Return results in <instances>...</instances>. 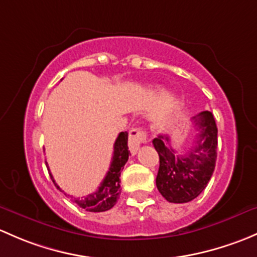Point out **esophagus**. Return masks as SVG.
Wrapping results in <instances>:
<instances>
[{
	"instance_id": "34e87169",
	"label": "esophagus",
	"mask_w": 257,
	"mask_h": 257,
	"mask_svg": "<svg viewBox=\"0 0 257 257\" xmlns=\"http://www.w3.org/2000/svg\"><path fill=\"white\" fill-rule=\"evenodd\" d=\"M145 142H147V132L145 131V128L137 127L132 128L131 131H130L128 147L132 155H136L137 150H139L140 146H141L142 144H145Z\"/></svg>"
}]
</instances>
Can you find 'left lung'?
<instances>
[{"mask_svg":"<svg viewBox=\"0 0 257 257\" xmlns=\"http://www.w3.org/2000/svg\"><path fill=\"white\" fill-rule=\"evenodd\" d=\"M199 134L194 146L184 156L168 145L169 137L158 136L152 141L160 156L156 186L169 203H188L207 187L216 162L218 127L210 111L193 117Z\"/></svg>","mask_w":257,"mask_h":257,"instance_id":"left-lung-1","label":"left lung"}]
</instances>
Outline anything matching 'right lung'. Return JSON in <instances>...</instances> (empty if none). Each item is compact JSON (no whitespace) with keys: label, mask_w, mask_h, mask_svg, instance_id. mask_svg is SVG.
<instances>
[{"label":"right lung","mask_w":257,"mask_h":257,"mask_svg":"<svg viewBox=\"0 0 257 257\" xmlns=\"http://www.w3.org/2000/svg\"><path fill=\"white\" fill-rule=\"evenodd\" d=\"M127 140L128 134L126 131L121 132L117 136V139H116L115 145H113V156L112 161H111L110 168L109 171H107L106 176H105L104 181L101 182L100 187L97 188L96 192L81 198H74L73 195H68L67 193L63 192L59 188V186L55 183V181L53 179V176L49 172L53 183L55 184V187H57L60 192L64 193V194L67 195V197H69L75 204H78L80 208L85 209L86 211L100 213V211L109 210V209H111L116 204V202H117L118 199V195H120L121 193V171L123 169L125 163L127 162L130 156Z\"/></svg>","instance_id":"right-lung-1"}]
</instances>
